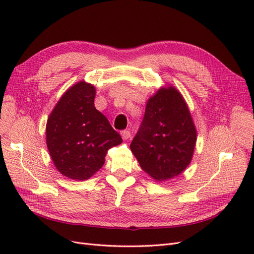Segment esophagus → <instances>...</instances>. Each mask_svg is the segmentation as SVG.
Returning a JSON list of instances; mask_svg holds the SVG:
<instances>
[{"instance_id": "obj_1", "label": "esophagus", "mask_w": 254, "mask_h": 254, "mask_svg": "<svg viewBox=\"0 0 254 254\" xmlns=\"http://www.w3.org/2000/svg\"><path fill=\"white\" fill-rule=\"evenodd\" d=\"M121 135H122L123 140H124V141L128 140L129 137L131 136V134H130V131H129V130H123V131L121 132Z\"/></svg>"}]
</instances>
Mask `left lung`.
<instances>
[{"instance_id": "8db88e82", "label": "left lung", "mask_w": 254, "mask_h": 254, "mask_svg": "<svg viewBox=\"0 0 254 254\" xmlns=\"http://www.w3.org/2000/svg\"><path fill=\"white\" fill-rule=\"evenodd\" d=\"M197 130L187 102L174 86L160 88L146 104L144 119L130 144L142 170L166 181L190 163Z\"/></svg>"}]
</instances>
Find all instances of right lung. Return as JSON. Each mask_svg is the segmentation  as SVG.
I'll list each match as a JSON object with an SVG mask.
<instances>
[{"label":"right lung","instance_id":"1","mask_svg":"<svg viewBox=\"0 0 254 254\" xmlns=\"http://www.w3.org/2000/svg\"><path fill=\"white\" fill-rule=\"evenodd\" d=\"M96 90L84 80L68 88L47 123V145L56 170L83 181L103 167L107 151L120 145L121 135L94 106Z\"/></svg>","mask_w":254,"mask_h":254}]
</instances>
